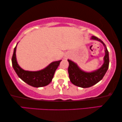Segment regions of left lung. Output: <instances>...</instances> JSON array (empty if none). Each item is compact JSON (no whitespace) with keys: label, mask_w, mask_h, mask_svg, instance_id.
<instances>
[{"label":"left lung","mask_w":122,"mask_h":122,"mask_svg":"<svg viewBox=\"0 0 122 122\" xmlns=\"http://www.w3.org/2000/svg\"><path fill=\"white\" fill-rule=\"evenodd\" d=\"M91 40H97L102 43L105 47V55L104 57V63L100 68L92 72H86L81 69L76 63L71 60L67 59L69 65L68 67L69 76L72 84L81 88H88L97 84L102 79L105 75L109 65V56L107 47L102 40L94 36H92Z\"/></svg>","instance_id":"left-lung-1"}]
</instances>
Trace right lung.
Segmentation results:
<instances>
[{
	"instance_id": "add662e5",
	"label": "right lung",
	"mask_w": 122,
	"mask_h": 122,
	"mask_svg": "<svg viewBox=\"0 0 122 122\" xmlns=\"http://www.w3.org/2000/svg\"><path fill=\"white\" fill-rule=\"evenodd\" d=\"M17 45V44L14 48L12 57V64L18 76L28 85L34 87H44L50 84L61 60L53 61L45 68L39 71H31L24 70L19 66L17 61L16 56Z\"/></svg>"
}]
</instances>
